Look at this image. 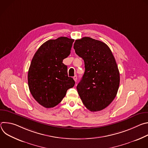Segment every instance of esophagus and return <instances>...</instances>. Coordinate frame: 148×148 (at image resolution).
<instances>
[{"mask_svg": "<svg viewBox=\"0 0 148 148\" xmlns=\"http://www.w3.org/2000/svg\"><path fill=\"white\" fill-rule=\"evenodd\" d=\"M73 79H74V80L75 82H77V75H75V76L73 77Z\"/></svg>", "mask_w": 148, "mask_h": 148, "instance_id": "34e87169", "label": "esophagus"}]
</instances>
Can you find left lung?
<instances>
[{"label":"left lung","mask_w":148,"mask_h":148,"mask_svg":"<svg viewBox=\"0 0 148 148\" xmlns=\"http://www.w3.org/2000/svg\"><path fill=\"white\" fill-rule=\"evenodd\" d=\"M76 54L85 64V72L77 89L83 104L91 111L103 110L115 98L119 86V72L109 47L88 37L76 40Z\"/></svg>","instance_id":"left-lung-1"}]
</instances>
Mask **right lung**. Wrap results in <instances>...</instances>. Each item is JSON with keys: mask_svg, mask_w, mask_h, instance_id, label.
Returning a JSON list of instances; mask_svg holds the SVG:
<instances>
[{"mask_svg": "<svg viewBox=\"0 0 148 148\" xmlns=\"http://www.w3.org/2000/svg\"><path fill=\"white\" fill-rule=\"evenodd\" d=\"M74 40L60 37L49 40L36 52L28 71L29 90L35 100L49 108L58 105L75 81L62 63L71 53Z\"/></svg>", "mask_w": 148, "mask_h": 148, "instance_id": "1", "label": "right lung"}]
</instances>
